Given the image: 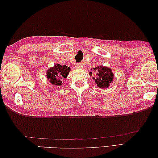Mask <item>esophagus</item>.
I'll return each instance as SVG.
<instances>
[{
	"mask_svg": "<svg viewBox=\"0 0 158 158\" xmlns=\"http://www.w3.org/2000/svg\"><path fill=\"white\" fill-rule=\"evenodd\" d=\"M76 69H82V64H81V63H77V64H76Z\"/></svg>",
	"mask_w": 158,
	"mask_h": 158,
	"instance_id": "34e87169",
	"label": "esophagus"
}]
</instances>
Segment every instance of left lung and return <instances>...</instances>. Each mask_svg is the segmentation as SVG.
Segmentation results:
<instances>
[{
  "label": "left lung",
  "instance_id": "obj_1",
  "mask_svg": "<svg viewBox=\"0 0 158 158\" xmlns=\"http://www.w3.org/2000/svg\"><path fill=\"white\" fill-rule=\"evenodd\" d=\"M93 69L97 72L96 76L93 77V79L97 86L99 88H106L109 87L113 81V73L111 69L103 66L95 67ZM89 74L92 75V72H89Z\"/></svg>",
  "mask_w": 158,
  "mask_h": 158
}]
</instances>
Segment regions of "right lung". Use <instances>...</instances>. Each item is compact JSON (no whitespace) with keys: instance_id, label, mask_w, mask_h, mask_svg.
<instances>
[{"instance_id":"obj_1","label":"right lung","mask_w":158,"mask_h":158,"mask_svg":"<svg viewBox=\"0 0 158 158\" xmlns=\"http://www.w3.org/2000/svg\"><path fill=\"white\" fill-rule=\"evenodd\" d=\"M71 71V69L66 65H60L56 64L55 66L49 69L47 71V78L51 84L56 86H61L62 83V80L66 78L67 76Z\"/></svg>"}]
</instances>
